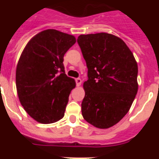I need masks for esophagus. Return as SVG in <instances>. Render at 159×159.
Returning <instances> with one entry per match:
<instances>
[{
  "label": "esophagus",
  "instance_id": "1",
  "mask_svg": "<svg viewBox=\"0 0 159 159\" xmlns=\"http://www.w3.org/2000/svg\"><path fill=\"white\" fill-rule=\"evenodd\" d=\"M75 81H76V84L78 87H79V86L81 84V82H82L81 78H76V79H75Z\"/></svg>",
  "mask_w": 159,
  "mask_h": 159
}]
</instances>
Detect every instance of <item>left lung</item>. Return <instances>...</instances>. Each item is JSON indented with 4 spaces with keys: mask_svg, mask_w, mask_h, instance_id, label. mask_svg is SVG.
I'll return each mask as SVG.
<instances>
[{
    "mask_svg": "<svg viewBox=\"0 0 159 159\" xmlns=\"http://www.w3.org/2000/svg\"><path fill=\"white\" fill-rule=\"evenodd\" d=\"M78 43L89 77L83 84L82 116L98 129H108L124 118L135 98L137 62L124 41L111 34H81Z\"/></svg>",
    "mask_w": 159,
    "mask_h": 159,
    "instance_id": "8db88e82",
    "label": "left lung"
}]
</instances>
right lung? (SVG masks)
Here are the masks:
<instances>
[{"label": "right lung", "instance_id": "1", "mask_svg": "<svg viewBox=\"0 0 159 159\" xmlns=\"http://www.w3.org/2000/svg\"><path fill=\"white\" fill-rule=\"evenodd\" d=\"M76 42L73 35L44 30L28 41L16 68V88L20 104L41 124L61 119L75 79L66 75L64 55Z\"/></svg>", "mask_w": 159, "mask_h": 159}]
</instances>
